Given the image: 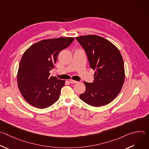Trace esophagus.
<instances>
[{
    "instance_id": "34e87169",
    "label": "esophagus",
    "mask_w": 149,
    "mask_h": 149,
    "mask_svg": "<svg viewBox=\"0 0 149 149\" xmlns=\"http://www.w3.org/2000/svg\"><path fill=\"white\" fill-rule=\"evenodd\" d=\"M69 81H70V83H72V84H75V83L78 82L77 81H75V80L72 79H70L69 80Z\"/></svg>"
}]
</instances>
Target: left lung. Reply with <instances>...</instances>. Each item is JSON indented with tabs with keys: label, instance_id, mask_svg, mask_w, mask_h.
Wrapping results in <instances>:
<instances>
[{
	"label": "left lung",
	"instance_id": "8db88e82",
	"mask_svg": "<svg viewBox=\"0 0 149 149\" xmlns=\"http://www.w3.org/2000/svg\"><path fill=\"white\" fill-rule=\"evenodd\" d=\"M76 39L86 51L90 67L95 71L93 83L84 81L86 91L79 98L93 107L107 105L117 96L124 82L121 53L111 42L98 35L79 36Z\"/></svg>",
	"mask_w": 149,
	"mask_h": 149
}]
</instances>
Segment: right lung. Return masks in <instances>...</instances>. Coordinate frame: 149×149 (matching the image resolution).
Returning <instances> with one entry per match:
<instances>
[{
  "instance_id": "1",
  "label": "right lung",
  "mask_w": 149,
  "mask_h": 149,
  "mask_svg": "<svg viewBox=\"0 0 149 149\" xmlns=\"http://www.w3.org/2000/svg\"><path fill=\"white\" fill-rule=\"evenodd\" d=\"M71 37L44 39L31 45L20 59L17 74L19 90L30 105L45 109L59 98L65 81L49 77L59 53L74 41Z\"/></svg>"
}]
</instances>
